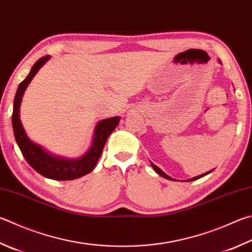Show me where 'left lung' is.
Here are the masks:
<instances>
[{
  "label": "left lung",
  "mask_w": 252,
  "mask_h": 252,
  "mask_svg": "<svg viewBox=\"0 0 252 252\" xmlns=\"http://www.w3.org/2000/svg\"><path fill=\"white\" fill-rule=\"evenodd\" d=\"M151 165H152V167L154 168V171L157 172L158 175H161L162 177H164V178H166V180H170V181H175V180H173L172 177H170L168 175H166L165 173H164L161 168L159 167H158L157 165H154V164L151 162ZM210 172H213V170L212 171H209V172H207V173H205V174H202V175H198V176H195V177H193V178H189V180H187L186 182H190V181H195V180H198V178H200V177H203V176H205V175H207V174H209Z\"/></svg>",
  "instance_id": "1"
}]
</instances>
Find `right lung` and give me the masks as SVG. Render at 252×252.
Instances as JSON below:
<instances>
[{
	"label": "right lung",
	"mask_w": 252,
	"mask_h": 252,
	"mask_svg": "<svg viewBox=\"0 0 252 252\" xmlns=\"http://www.w3.org/2000/svg\"><path fill=\"white\" fill-rule=\"evenodd\" d=\"M50 57L47 55V56H44L38 59L34 63V66L32 67L29 76L18 85L14 98V104H13V131H14L16 143L21 150L23 157L26 159V162L36 172L39 173L40 175L55 181L76 180V178L84 176L94 170L100 155L102 153V150L104 148V144H106L108 136L112 133L113 130L119 125L120 118L113 117L100 121L95 126L93 143H91L90 149L87 151L85 155H82L80 158L77 159L56 157V155L46 152L39 145L32 142L29 136H27L24 127L22 126L20 119V107L23 94H24L27 86L30 85L31 80L34 78V76L39 70V68Z\"/></svg>",
	"instance_id": "add662e5"
}]
</instances>
